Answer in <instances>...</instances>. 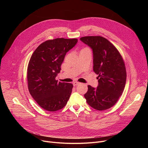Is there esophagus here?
I'll use <instances>...</instances> for the list:
<instances>
[{"mask_svg": "<svg viewBox=\"0 0 148 148\" xmlns=\"http://www.w3.org/2000/svg\"><path fill=\"white\" fill-rule=\"evenodd\" d=\"M80 84V82H77V81H75V82H73V85H74V86H78V84Z\"/></svg>", "mask_w": 148, "mask_h": 148, "instance_id": "34e87169", "label": "esophagus"}]
</instances>
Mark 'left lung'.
I'll return each mask as SVG.
<instances>
[{"label": "left lung", "instance_id": "8db88e82", "mask_svg": "<svg viewBox=\"0 0 148 148\" xmlns=\"http://www.w3.org/2000/svg\"><path fill=\"white\" fill-rule=\"evenodd\" d=\"M80 40L92 49L93 70L98 75V87L88 86L84 97L92 108L108 110L116 103L125 86L126 71L123 59L114 45L102 36H85Z\"/></svg>", "mask_w": 148, "mask_h": 148}]
</instances>
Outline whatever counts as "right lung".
Here are the masks:
<instances>
[{"label":"right lung","instance_id":"obj_1","mask_svg":"<svg viewBox=\"0 0 148 148\" xmlns=\"http://www.w3.org/2000/svg\"><path fill=\"white\" fill-rule=\"evenodd\" d=\"M77 38H57L45 41L33 52L27 67L29 92L43 109L54 112L64 108L71 95V83L58 82L65 56L77 43Z\"/></svg>","mask_w":148,"mask_h":148}]
</instances>
